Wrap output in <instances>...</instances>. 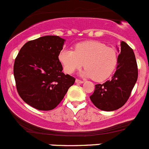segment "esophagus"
Segmentation results:
<instances>
[{
    "mask_svg": "<svg viewBox=\"0 0 149 149\" xmlns=\"http://www.w3.org/2000/svg\"><path fill=\"white\" fill-rule=\"evenodd\" d=\"M75 82H76V83H78V84H82V83H83L84 81L80 80V79H76V80H75Z\"/></svg>",
    "mask_w": 149,
    "mask_h": 149,
    "instance_id": "obj_1",
    "label": "esophagus"
}]
</instances>
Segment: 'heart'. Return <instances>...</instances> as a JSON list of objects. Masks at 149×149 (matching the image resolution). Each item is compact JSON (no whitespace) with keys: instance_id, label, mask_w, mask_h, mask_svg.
<instances>
[{"instance_id":"b5f03b06","label":"heart","mask_w":149,"mask_h":149,"mask_svg":"<svg viewBox=\"0 0 149 149\" xmlns=\"http://www.w3.org/2000/svg\"><path fill=\"white\" fill-rule=\"evenodd\" d=\"M66 72L72 74L85 64L84 76L97 82L108 79L116 69L118 55L113 47L97 41H85L75 45L74 51L64 49L59 55Z\"/></svg>"}]
</instances>
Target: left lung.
Wrapping results in <instances>:
<instances>
[{
  "label": "left lung",
  "instance_id": "8db88e82",
  "mask_svg": "<svg viewBox=\"0 0 149 149\" xmlns=\"http://www.w3.org/2000/svg\"><path fill=\"white\" fill-rule=\"evenodd\" d=\"M116 71L110 80L95 85L90 100L100 110L113 111L127 102L138 79V67L133 49L121 41Z\"/></svg>",
  "mask_w": 149,
  "mask_h": 149
}]
</instances>
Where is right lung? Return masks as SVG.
I'll return each instance as SVG.
<instances>
[{
    "mask_svg": "<svg viewBox=\"0 0 149 149\" xmlns=\"http://www.w3.org/2000/svg\"><path fill=\"white\" fill-rule=\"evenodd\" d=\"M65 39L45 36L26 43L14 62L13 74L21 99L39 110H51L62 100L75 78L62 72L59 55Z\"/></svg>",
    "mask_w": 149,
    "mask_h": 149,
    "instance_id": "add662e5",
    "label": "right lung"
}]
</instances>
